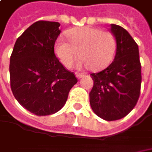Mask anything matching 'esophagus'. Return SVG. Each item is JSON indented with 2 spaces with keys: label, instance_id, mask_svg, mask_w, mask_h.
I'll return each mask as SVG.
<instances>
[{
  "label": "esophagus",
  "instance_id": "1",
  "mask_svg": "<svg viewBox=\"0 0 152 152\" xmlns=\"http://www.w3.org/2000/svg\"><path fill=\"white\" fill-rule=\"evenodd\" d=\"M84 76V74L81 73H76V77L78 78V79H80V78H82Z\"/></svg>",
  "mask_w": 152,
  "mask_h": 152
}]
</instances>
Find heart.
Returning <instances> with one entry per match:
<instances>
[{
  "instance_id": "heart-1",
  "label": "heart",
  "mask_w": 152,
  "mask_h": 152,
  "mask_svg": "<svg viewBox=\"0 0 152 152\" xmlns=\"http://www.w3.org/2000/svg\"><path fill=\"white\" fill-rule=\"evenodd\" d=\"M67 37L69 43L58 39L55 45L56 55L65 67L72 66L79 52L82 58L79 67H89L93 71L106 68L113 60L117 43L112 33L86 26L68 30Z\"/></svg>"
}]
</instances>
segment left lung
I'll return each instance as SVG.
<instances>
[{
    "label": "left lung",
    "mask_w": 152,
    "mask_h": 152,
    "mask_svg": "<svg viewBox=\"0 0 152 152\" xmlns=\"http://www.w3.org/2000/svg\"><path fill=\"white\" fill-rule=\"evenodd\" d=\"M116 39L113 61L106 69L91 73L94 85L90 93L93 112L107 121L124 118L133 110L140 95L141 64L139 48L124 28L111 24Z\"/></svg>",
    "instance_id": "8db88e82"
}]
</instances>
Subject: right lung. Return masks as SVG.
Instances as JSON below:
<instances>
[{
    "mask_svg": "<svg viewBox=\"0 0 152 152\" xmlns=\"http://www.w3.org/2000/svg\"><path fill=\"white\" fill-rule=\"evenodd\" d=\"M60 23L37 21L18 38L10 57V85L21 106L37 116L56 113L78 82L56 56Z\"/></svg>",
    "mask_w": 152,
    "mask_h": 152,
    "instance_id": "right-lung-1",
    "label": "right lung"
}]
</instances>
